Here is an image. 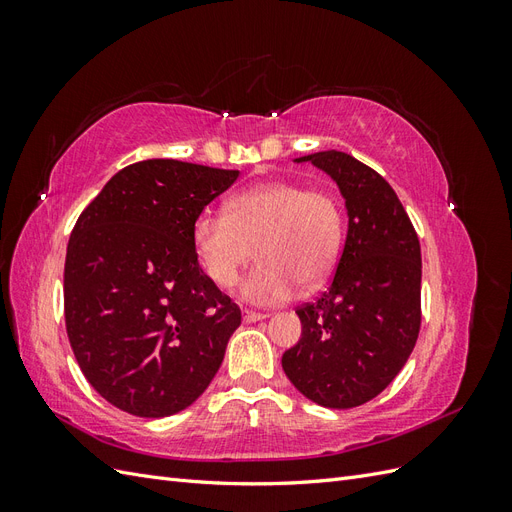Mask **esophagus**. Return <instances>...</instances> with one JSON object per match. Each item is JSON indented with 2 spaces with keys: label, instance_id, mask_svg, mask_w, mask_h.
<instances>
[{
  "label": "esophagus",
  "instance_id": "obj_1",
  "mask_svg": "<svg viewBox=\"0 0 512 512\" xmlns=\"http://www.w3.org/2000/svg\"><path fill=\"white\" fill-rule=\"evenodd\" d=\"M267 314H258V312H250V309H245L243 312V320L245 322H258V320H265Z\"/></svg>",
  "mask_w": 512,
  "mask_h": 512
}]
</instances>
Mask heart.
I'll list each match as a JSON object with an SVG mask.
<instances>
[{
	"mask_svg": "<svg viewBox=\"0 0 512 512\" xmlns=\"http://www.w3.org/2000/svg\"><path fill=\"white\" fill-rule=\"evenodd\" d=\"M344 239V213L327 190L294 181H267L230 198L224 213H200L192 247L207 280L222 290L235 286L241 269L258 262L239 286L254 305H280L301 286L314 290L333 271Z\"/></svg>",
	"mask_w": 512,
	"mask_h": 512,
	"instance_id": "b5f03b06",
	"label": "heart"
}]
</instances>
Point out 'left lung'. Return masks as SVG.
<instances>
[{"label": "left lung", "mask_w": 512, "mask_h": 512, "mask_svg": "<svg viewBox=\"0 0 512 512\" xmlns=\"http://www.w3.org/2000/svg\"><path fill=\"white\" fill-rule=\"evenodd\" d=\"M339 185L348 235L327 292L297 307L301 339L282 356L288 380L324 408L365 404L393 382L421 331V243L397 194L344 151L297 158Z\"/></svg>", "instance_id": "8db88e82"}]
</instances>
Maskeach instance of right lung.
I'll list each match as a JSON object with an SVG mask.
<instances>
[{
  "mask_svg": "<svg viewBox=\"0 0 512 512\" xmlns=\"http://www.w3.org/2000/svg\"><path fill=\"white\" fill-rule=\"evenodd\" d=\"M237 177L179 160L136 162L76 220L66 331L85 378L115 408L177 414L218 374L241 309L198 267L192 226Z\"/></svg>",
  "mask_w": 512,
  "mask_h": 512,
  "instance_id": "add662e5",
  "label": "right lung"
}]
</instances>
